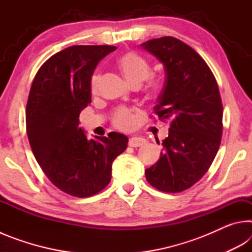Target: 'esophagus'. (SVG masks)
I'll return each mask as SVG.
<instances>
[{
  "mask_svg": "<svg viewBox=\"0 0 252 252\" xmlns=\"http://www.w3.org/2000/svg\"><path fill=\"white\" fill-rule=\"evenodd\" d=\"M146 143V139L143 138H139V136H132V138L129 139V146L133 147V148H138L141 147Z\"/></svg>",
  "mask_w": 252,
  "mask_h": 252,
  "instance_id": "esophagus-1",
  "label": "esophagus"
}]
</instances>
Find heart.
I'll return each mask as SVG.
<instances>
[{
  "label": "heart",
  "mask_w": 252,
  "mask_h": 252,
  "mask_svg": "<svg viewBox=\"0 0 252 252\" xmlns=\"http://www.w3.org/2000/svg\"><path fill=\"white\" fill-rule=\"evenodd\" d=\"M118 65L120 67L123 75L129 82L134 84H141L150 74V64L146 59L134 52H127L122 54L118 60ZM101 74L94 72L90 79V89L94 94L99 90ZM160 87V80L151 76L148 79V89L156 91ZM113 125L121 130H130L135 126L136 117L134 112L126 108H119L113 114Z\"/></svg>",
  "instance_id": "heart-1"
}]
</instances>
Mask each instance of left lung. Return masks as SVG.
<instances>
[{"label": "left lung", "instance_id": "left-lung-1", "mask_svg": "<svg viewBox=\"0 0 252 252\" xmlns=\"http://www.w3.org/2000/svg\"><path fill=\"white\" fill-rule=\"evenodd\" d=\"M141 46L164 66L155 112L170 123L160 159L146 170V178L158 190L181 192L206 174L219 150L223 114L219 88L204 60L176 37L149 40Z\"/></svg>", "mask_w": 252, "mask_h": 252}]
</instances>
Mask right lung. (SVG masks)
Returning a JSON list of instances; mask_svg holds the SVG:
<instances>
[{
	"label": "right lung",
	"mask_w": 252,
	"mask_h": 252,
	"mask_svg": "<svg viewBox=\"0 0 252 252\" xmlns=\"http://www.w3.org/2000/svg\"><path fill=\"white\" fill-rule=\"evenodd\" d=\"M111 45H73L42 64L27 104V132L37 163L53 185L70 195L87 198L109 185L114 159L127 138L118 132L89 140L79 116L91 103L90 79Z\"/></svg>",
	"instance_id": "add662e5"
}]
</instances>
